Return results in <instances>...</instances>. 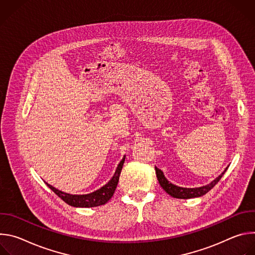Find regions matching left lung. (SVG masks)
I'll list each match as a JSON object with an SVG mask.
<instances>
[{
  "instance_id": "1",
  "label": "left lung",
  "mask_w": 255,
  "mask_h": 255,
  "mask_svg": "<svg viewBox=\"0 0 255 255\" xmlns=\"http://www.w3.org/2000/svg\"><path fill=\"white\" fill-rule=\"evenodd\" d=\"M227 168H228V166L225 168V170L219 176H217L214 180H212L210 184L203 186V187H199V188H183V187H178V186L171 184L170 181L164 176L163 172L156 166H155V172H156V176H157L159 185L169 196H171L172 198H176V199H192V198L202 197V196L206 195L210 190H212L218 181L221 179V177L223 176V174L225 173Z\"/></svg>"
}]
</instances>
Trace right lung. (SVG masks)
Returning <instances> with one entry per match:
<instances>
[{"label":"right lung","instance_id":"obj_1","mask_svg":"<svg viewBox=\"0 0 255 255\" xmlns=\"http://www.w3.org/2000/svg\"><path fill=\"white\" fill-rule=\"evenodd\" d=\"M125 161V155L118 164L116 171L113 175V177L108 181V183L103 186L101 189L90 193V194H85V195H72L68 193H64L62 191H59L55 189L53 186L47 184L45 181V184L48 186L50 190H52L61 200H63L66 204L72 207H78V208H92V207H98L101 205H105L109 200H110L114 192L117 188L120 173L123 167V163Z\"/></svg>","mask_w":255,"mask_h":255}]
</instances>
